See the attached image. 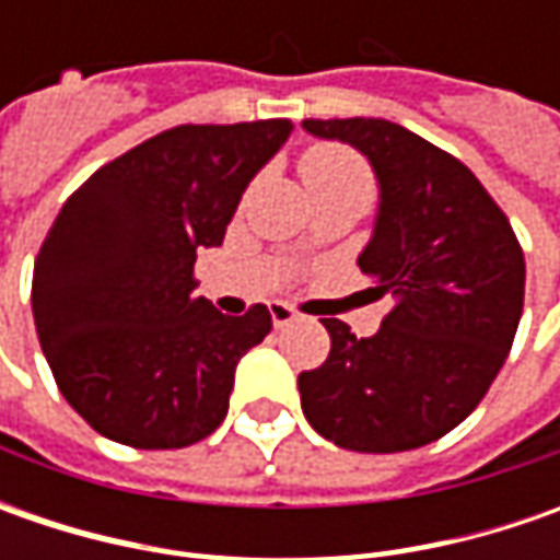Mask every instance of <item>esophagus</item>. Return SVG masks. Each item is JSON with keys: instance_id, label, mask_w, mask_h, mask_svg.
Returning <instances> with one entry per match:
<instances>
[{"instance_id": "34e87169", "label": "esophagus", "mask_w": 560, "mask_h": 560, "mask_svg": "<svg viewBox=\"0 0 560 560\" xmlns=\"http://www.w3.org/2000/svg\"><path fill=\"white\" fill-rule=\"evenodd\" d=\"M302 314L295 312L292 305L287 302H270V320H273V327H287L292 320H299Z\"/></svg>"}]
</instances>
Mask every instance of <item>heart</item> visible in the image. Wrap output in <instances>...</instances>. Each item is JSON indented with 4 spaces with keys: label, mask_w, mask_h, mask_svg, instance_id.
Wrapping results in <instances>:
<instances>
[{
    "label": "heart",
    "mask_w": 560,
    "mask_h": 560,
    "mask_svg": "<svg viewBox=\"0 0 560 560\" xmlns=\"http://www.w3.org/2000/svg\"><path fill=\"white\" fill-rule=\"evenodd\" d=\"M299 171H302V180L308 186L314 202L355 199V202L368 205L371 192H374V174H371L368 162L358 155L355 149L339 145V142L312 145L302 155Z\"/></svg>",
    "instance_id": "heart-1"
}]
</instances>
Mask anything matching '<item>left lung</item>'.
<instances>
[{
	"label": "left lung",
	"mask_w": 560,
	"mask_h": 560,
	"mask_svg": "<svg viewBox=\"0 0 560 560\" xmlns=\"http://www.w3.org/2000/svg\"><path fill=\"white\" fill-rule=\"evenodd\" d=\"M352 142L380 180L374 240L358 265L389 295L374 336L324 317L330 355L299 374L302 411L352 452H408L455 430L502 371L524 312V248L474 171L380 118H308Z\"/></svg>",
	"instance_id": "left-lung-1"
}]
</instances>
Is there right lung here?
<instances>
[{
  "mask_svg": "<svg viewBox=\"0 0 560 560\" xmlns=\"http://www.w3.org/2000/svg\"><path fill=\"white\" fill-rule=\"evenodd\" d=\"M292 120L180 124L77 186L33 265V320L68 405L133 448H184L226 418L265 305L196 295V248L221 246L240 196Z\"/></svg>",
  "mask_w": 560,
  "mask_h": 560,
  "instance_id": "right-lung-1",
  "label": "right lung"
}]
</instances>
